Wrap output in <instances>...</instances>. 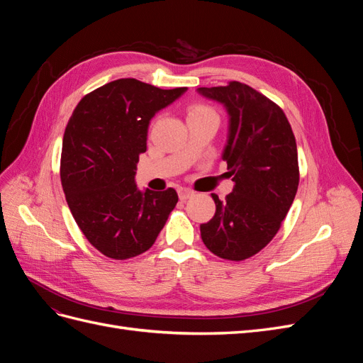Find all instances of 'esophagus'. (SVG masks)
I'll list each match as a JSON object with an SVG mask.
<instances>
[{"instance_id": "34e87169", "label": "esophagus", "mask_w": 363, "mask_h": 363, "mask_svg": "<svg viewBox=\"0 0 363 363\" xmlns=\"http://www.w3.org/2000/svg\"><path fill=\"white\" fill-rule=\"evenodd\" d=\"M179 196H180V200H182V201H186V200H189L191 196H194V192H192L191 189L182 188V189L179 191Z\"/></svg>"}]
</instances>
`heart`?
<instances>
[{"label":"heart","mask_w":363,"mask_h":363,"mask_svg":"<svg viewBox=\"0 0 363 363\" xmlns=\"http://www.w3.org/2000/svg\"><path fill=\"white\" fill-rule=\"evenodd\" d=\"M194 118H215V119H218V113L211 106L194 104L188 108V119H194Z\"/></svg>","instance_id":"1"}]
</instances>
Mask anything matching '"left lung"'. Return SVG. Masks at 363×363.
I'll return each mask as SVG.
<instances>
[{
	"label": "left lung",
	"mask_w": 363,
	"mask_h": 363,
	"mask_svg": "<svg viewBox=\"0 0 363 363\" xmlns=\"http://www.w3.org/2000/svg\"><path fill=\"white\" fill-rule=\"evenodd\" d=\"M199 94L223 104L228 136L223 151L233 191L200 225L204 245L228 260L255 256L276 236L298 189V155L286 115L252 87L232 82L200 87Z\"/></svg>",
	"instance_id": "8db88e82"
}]
</instances>
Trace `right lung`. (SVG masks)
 I'll list each match as a JSON object with an SVG mask.
<instances>
[{"label": "right lung", "instance_id": "right-lung-1", "mask_svg": "<svg viewBox=\"0 0 363 363\" xmlns=\"http://www.w3.org/2000/svg\"><path fill=\"white\" fill-rule=\"evenodd\" d=\"M184 92L119 79L87 94L69 118L60 160L63 192L77 225L107 257L124 260L151 248L179 201L172 188L139 191L135 175L150 121Z\"/></svg>", "mask_w": 363, "mask_h": 363}]
</instances>
